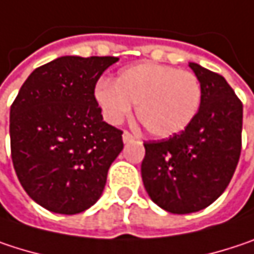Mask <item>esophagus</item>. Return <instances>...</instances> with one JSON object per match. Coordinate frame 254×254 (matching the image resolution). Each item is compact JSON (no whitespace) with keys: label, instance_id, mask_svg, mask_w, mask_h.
Wrapping results in <instances>:
<instances>
[{"label":"esophagus","instance_id":"obj_1","mask_svg":"<svg viewBox=\"0 0 254 254\" xmlns=\"http://www.w3.org/2000/svg\"><path fill=\"white\" fill-rule=\"evenodd\" d=\"M122 138H124V142H125V144H127V142H132V141L135 139V138H133V135H132V133H129V132H127V130L124 132Z\"/></svg>","mask_w":254,"mask_h":254}]
</instances>
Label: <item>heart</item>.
Masks as SVG:
<instances>
[{
  "label": "heart",
  "instance_id": "obj_1",
  "mask_svg": "<svg viewBox=\"0 0 254 254\" xmlns=\"http://www.w3.org/2000/svg\"><path fill=\"white\" fill-rule=\"evenodd\" d=\"M94 100L104 119L113 125L124 122L132 104H136V119L145 132L155 138H170L193 122L202 87L190 71L145 62L122 69L115 82L99 81Z\"/></svg>",
  "mask_w": 254,
  "mask_h": 254
}]
</instances>
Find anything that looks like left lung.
Returning a JSON list of instances; mask_svg holds the SVG:
<instances>
[{"instance_id":"1","label":"left lung","mask_w":254,"mask_h":254,"mask_svg":"<svg viewBox=\"0 0 254 254\" xmlns=\"http://www.w3.org/2000/svg\"><path fill=\"white\" fill-rule=\"evenodd\" d=\"M202 87L193 122L169 139L144 142L141 174L160 208L190 214L227 189L242 152L243 104L222 75L189 62Z\"/></svg>"}]
</instances>
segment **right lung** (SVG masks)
I'll return each instance as SVG.
<instances>
[{
  "label": "right lung",
  "mask_w": 254,
  "mask_h": 254,
  "mask_svg": "<svg viewBox=\"0 0 254 254\" xmlns=\"http://www.w3.org/2000/svg\"><path fill=\"white\" fill-rule=\"evenodd\" d=\"M115 57H61L29 75L10 110L15 174L36 203L74 215L102 196L124 148L122 130L106 124L94 88Z\"/></svg>",
  "instance_id": "right-lung-1"
}]
</instances>
